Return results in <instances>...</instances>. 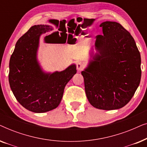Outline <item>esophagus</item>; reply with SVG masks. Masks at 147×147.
I'll list each match as a JSON object with an SVG mask.
<instances>
[{"instance_id": "esophagus-1", "label": "esophagus", "mask_w": 147, "mask_h": 147, "mask_svg": "<svg viewBox=\"0 0 147 147\" xmlns=\"http://www.w3.org/2000/svg\"><path fill=\"white\" fill-rule=\"evenodd\" d=\"M76 67H77V69L78 71H81V70L83 69L84 67H85V65H84L83 63H82V62H78Z\"/></svg>"}]
</instances>
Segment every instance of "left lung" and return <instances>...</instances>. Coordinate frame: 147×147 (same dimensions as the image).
<instances>
[{
  "label": "left lung",
  "instance_id": "obj_1",
  "mask_svg": "<svg viewBox=\"0 0 147 147\" xmlns=\"http://www.w3.org/2000/svg\"><path fill=\"white\" fill-rule=\"evenodd\" d=\"M103 35L96 36L94 54L82 71L86 96L98 109L112 110L126 105L140 84L141 58L130 33L120 23L100 24Z\"/></svg>",
  "mask_w": 147,
  "mask_h": 147
}]
</instances>
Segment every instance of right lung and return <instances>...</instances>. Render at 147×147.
Here are the masks:
<instances>
[{"label": "right lung", "instance_id": "add662e5", "mask_svg": "<svg viewBox=\"0 0 147 147\" xmlns=\"http://www.w3.org/2000/svg\"><path fill=\"white\" fill-rule=\"evenodd\" d=\"M53 29L48 25L31 27L17 41L9 61V81L14 96L24 108L35 113L57 108L66 84L77 72L75 64L53 73L44 71L40 65L37 59L40 37ZM53 37L49 35L45 39L54 43L59 42Z\"/></svg>", "mask_w": 147, "mask_h": 147}]
</instances>
